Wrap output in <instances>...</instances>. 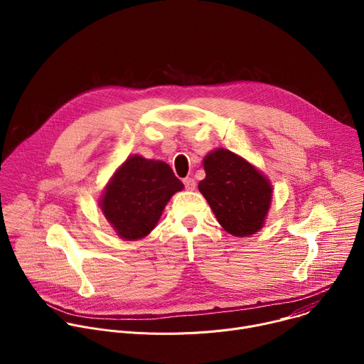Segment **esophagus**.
Segmentation results:
<instances>
[{"label":"esophagus","mask_w":364,"mask_h":364,"mask_svg":"<svg viewBox=\"0 0 364 364\" xmlns=\"http://www.w3.org/2000/svg\"><path fill=\"white\" fill-rule=\"evenodd\" d=\"M183 183H184L186 188H187V190H190V191L196 188V181H194L191 177H186V178L183 180Z\"/></svg>","instance_id":"1"}]
</instances>
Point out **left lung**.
Instances as JSON below:
<instances>
[{
  "label": "left lung",
  "mask_w": 364,
  "mask_h": 364,
  "mask_svg": "<svg viewBox=\"0 0 364 364\" xmlns=\"http://www.w3.org/2000/svg\"><path fill=\"white\" fill-rule=\"evenodd\" d=\"M198 190L222 228L237 237L262 229L272 201L269 180L237 154L218 148L203 160Z\"/></svg>",
  "instance_id": "obj_1"
}]
</instances>
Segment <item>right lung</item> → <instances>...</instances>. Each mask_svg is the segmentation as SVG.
Segmentation results:
<instances>
[{"label":"right lung","mask_w":364,"mask_h":364,"mask_svg":"<svg viewBox=\"0 0 364 364\" xmlns=\"http://www.w3.org/2000/svg\"><path fill=\"white\" fill-rule=\"evenodd\" d=\"M183 188L168 164L131 155L108 183L99 205L119 237L138 240L155 228L171 196Z\"/></svg>","instance_id":"right-lung-1"}]
</instances>
